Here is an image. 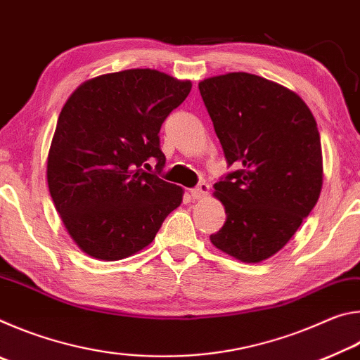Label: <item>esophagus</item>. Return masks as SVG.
Listing matches in <instances>:
<instances>
[{
    "label": "esophagus",
    "mask_w": 360,
    "mask_h": 360,
    "mask_svg": "<svg viewBox=\"0 0 360 360\" xmlns=\"http://www.w3.org/2000/svg\"><path fill=\"white\" fill-rule=\"evenodd\" d=\"M208 192H210V184H208V182L203 181V182H200L197 187L192 188L191 195H192L193 200H202V198L206 197V195H208Z\"/></svg>",
    "instance_id": "1"
}]
</instances>
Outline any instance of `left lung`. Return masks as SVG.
<instances>
[{
  "label": "left lung",
  "instance_id": "1",
  "mask_svg": "<svg viewBox=\"0 0 360 360\" xmlns=\"http://www.w3.org/2000/svg\"><path fill=\"white\" fill-rule=\"evenodd\" d=\"M198 89L229 167L240 168L214 184L227 219L210 240L231 257L257 264L288 245L318 203V125L300 96L265 77L229 72Z\"/></svg>",
  "mask_w": 360,
  "mask_h": 360
}]
</instances>
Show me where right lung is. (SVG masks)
Segmentation results:
<instances>
[{
	"label": "right lung",
	"mask_w": 360,
	"mask_h": 360,
	"mask_svg": "<svg viewBox=\"0 0 360 360\" xmlns=\"http://www.w3.org/2000/svg\"><path fill=\"white\" fill-rule=\"evenodd\" d=\"M191 81L157 70L89 79L58 115L47 157L49 192L76 245L120 260L149 246L182 202V187L148 173L165 167L158 131L187 98Z\"/></svg>",
	"instance_id": "obj_1"
}]
</instances>
